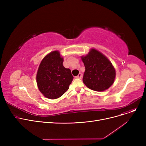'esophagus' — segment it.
I'll return each mask as SVG.
<instances>
[{"label":"esophagus","instance_id":"obj_1","mask_svg":"<svg viewBox=\"0 0 146 146\" xmlns=\"http://www.w3.org/2000/svg\"><path fill=\"white\" fill-rule=\"evenodd\" d=\"M82 73H79L77 76H76V78H77V79H81V78H82Z\"/></svg>","mask_w":146,"mask_h":146}]
</instances>
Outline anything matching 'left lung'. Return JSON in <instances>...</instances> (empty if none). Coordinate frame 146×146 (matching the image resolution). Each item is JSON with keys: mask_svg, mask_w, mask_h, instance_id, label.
<instances>
[{"mask_svg": "<svg viewBox=\"0 0 146 146\" xmlns=\"http://www.w3.org/2000/svg\"><path fill=\"white\" fill-rule=\"evenodd\" d=\"M81 59L85 67L83 82L89 89L102 92L112 85L116 76L115 69L102 52L91 48Z\"/></svg>", "mask_w": 146, "mask_h": 146, "instance_id": "8db88e82", "label": "left lung"}]
</instances>
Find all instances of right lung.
Masks as SVG:
<instances>
[{"label": "right lung", "instance_id": "add662e5", "mask_svg": "<svg viewBox=\"0 0 146 146\" xmlns=\"http://www.w3.org/2000/svg\"><path fill=\"white\" fill-rule=\"evenodd\" d=\"M63 57L58 51L46 55L38 67L36 81L40 92L47 98L56 99L68 89L73 76L71 70L63 66Z\"/></svg>", "mask_w": 146, "mask_h": 146}]
</instances>
